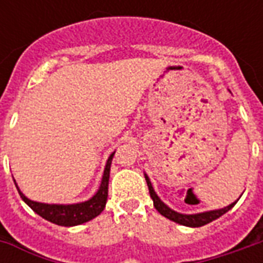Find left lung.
I'll return each instance as SVG.
<instances>
[{"instance_id": "obj_1", "label": "left lung", "mask_w": 263, "mask_h": 263, "mask_svg": "<svg viewBox=\"0 0 263 263\" xmlns=\"http://www.w3.org/2000/svg\"><path fill=\"white\" fill-rule=\"evenodd\" d=\"M145 179H146V183H148V189H149V194H151V197L154 200V205L155 209L159 211L160 214L166 217V218H169V220L175 221L177 224H180V226H186V227H203L205 224H209L211 221L217 220V218H220L221 215L226 214L228 210H231L237 201H234L230 205H227L224 209L220 210H211V211H204V213H198V214H180V213H177L175 210H172L171 207H167L159 197H158V194L155 193L154 187H152V183L149 180V177L145 175Z\"/></svg>"}]
</instances>
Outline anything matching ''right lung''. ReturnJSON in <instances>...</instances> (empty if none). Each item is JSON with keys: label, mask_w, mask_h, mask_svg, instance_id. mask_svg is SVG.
<instances>
[{"label": "right lung", "mask_w": 263, "mask_h": 263, "mask_svg": "<svg viewBox=\"0 0 263 263\" xmlns=\"http://www.w3.org/2000/svg\"><path fill=\"white\" fill-rule=\"evenodd\" d=\"M114 154L109 155L107 165L104 169L103 180L98 187L97 193L94 194L90 200L83 201V203L77 204H45L37 203L33 200H29L25 194L22 193L18 187V184L15 183V186L18 189L21 198L25 201L29 207H31L36 214H39L45 220L50 221L53 224L63 227H73L80 226L83 222L96 218L97 215L101 214V211L105 209V203H107V197H108V180H109V167H111V162L114 158Z\"/></svg>", "instance_id": "obj_1"}]
</instances>
